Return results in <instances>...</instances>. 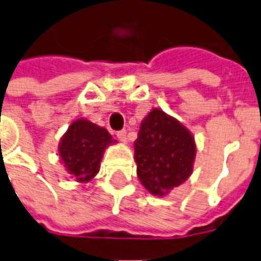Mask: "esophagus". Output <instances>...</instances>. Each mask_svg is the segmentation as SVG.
Listing matches in <instances>:
<instances>
[{
    "mask_svg": "<svg viewBox=\"0 0 261 261\" xmlns=\"http://www.w3.org/2000/svg\"><path fill=\"white\" fill-rule=\"evenodd\" d=\"M116 136L120 142H127V132L125 129H122L119 132H116Z\"/></svg>",
    "mask_w": 261,
    "mask_h": 261,
    "instance_id": "obj_1",
    "label": "esophagus"
}]
</instances>
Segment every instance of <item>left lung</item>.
<instances>
[{"label":"left lung","mask_w":261,"mask_h":261,"mask_svg":"<svg viewBox=\"0 0 261 261\" xmlns=\"http://www.w3.org/2000/svg\"><path fill=\"white\" fill-rule=\"evenodd\" d=\"M134 146L138 177L152 195H168L193 172V135L162 109L154 108L142 120Z\"/></svg>","instance_id":"left-lung-1"}]
</instances>
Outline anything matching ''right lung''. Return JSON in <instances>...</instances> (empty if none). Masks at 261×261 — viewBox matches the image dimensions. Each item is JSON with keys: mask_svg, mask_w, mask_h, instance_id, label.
<instances>
[{"mask_svg": "<svg viewBox=\"0 0 261 261\" xmlns=\"http://www.w3.org/2000/svg\"><path fill=\"white\" fill-rule=\"evenodd\" d=\"M113 143L116 141L105 127L86 119H76L61 138L59 159L76 182L86 183L99 172L103 152Z\"/></svg>", "mask_w": 261, "mask_h": 261, "instance_id": "add662e5", "label": "right lung"}]
</instances>
